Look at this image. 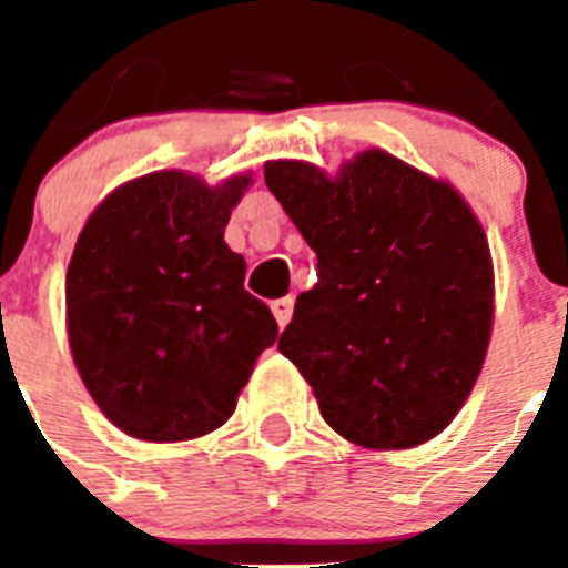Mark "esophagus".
Masks as SVG:
<instances>
[{
  "label": "esophagus",
  "mask_w": 568,
  "mask_h": 568,
  "mask_svg": "<svg viewBox=\"0 0 568 568\" xmlns=\"http://www.w3.org/2000/svg\"><path fill=\"white\" fill-rule=\"evenodd\" d=\"M271 312H274L276 324H280V329L292 321V312H294V301L292 297H280V301L271 303Z\"/></svg>",
  "instance_id": "1"
}]
</instances>
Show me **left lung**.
<instances>
[{
	"label": "left lung",
	"instance_id": "obj_1",
	"mask_svg": "<svg viewBox=\"0 0 568 568\" xmlns=\"http://www.w3.org/2000/svg\"><path fill=\"white\" fill-rule=\"evenodd\" d=\"M265 182L318 256V283L276 347L324 422L374 450L439 436L493 336V256L471 205L386 150L356 153L336 176L280 159Z\"/></svg>",
	"mask_w": 568,
	"mask_h": 568
}]
</instances>
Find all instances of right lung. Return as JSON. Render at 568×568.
<instances>
[{"mask_svg": "<svg viewBox=\"0 0 568 568\" xmlns=\"http://www.w3.org/2000/svg\"><path fill=\"white\" fill-rule=\"evenodd\" d=\"M250 182L146 173L111 191L79 232L67 267L70 354L102 415L135 439L217 430L276 342L274 315L244 292L247 265L223 241Z\"/></svg>", "mask_w": 568, "mask_h": 568, "instance_id": "right-lung-1", "label": "right lung"}]
</instances>
